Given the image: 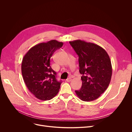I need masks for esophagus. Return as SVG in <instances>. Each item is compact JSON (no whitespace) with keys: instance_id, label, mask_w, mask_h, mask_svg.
Wrapping results in <instances>:
<instances>
[{"instance_id":"34e87169","label":"esophagus","mask_w":132,"mask_h":132,"mask_svg":"<svg viewBox=\"0 0 132 132\" xmlns=\"http://www.w3.org/2000/svg\"><path fill=\"white\" fill-rule=\"evenodd\" d=\"M72 81V79L71 78H68L67 80H66V81L69 82H71Z\"/></svg>"}]
</instances>
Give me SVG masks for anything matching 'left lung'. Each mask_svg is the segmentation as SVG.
Instances as JSON below:
<instances>
[{"instance_id":"left-lung-1","label":"left lung","mask_w":132,"mask_h":132,"mask_svg":"<svg viewBox=\"0 0 132 132\" xmlns=\"http://www.w3.org/2000/svg\"><path fill=\"white\" fill-rule=\"evenodd\" d=\"M79 56V72L82 74L81 88L75 92L85 102L93 101L104 92L111 79V62L100 46L80 39L70 42Z\"/></svg>"}]
</instances>
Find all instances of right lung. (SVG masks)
Here are the masks:
<instances>
[{
	"instance_id": "1",
	"label": "right lung",
	"mask_w": 132,
	"mask_h": 132,
	"mask_svg": "<svg viewBox=\"0 0 132 132\" xmlns=\"http://www.w3.org/2000/svg\"><path fill=\"white\" fill-rule=\"evenodd\" d=\"M63 45L57 40L36 44L24 55L21 72L29 90L42 101L53 98L59 92L61 81L56 79L55 73L50 66V58L54 52Z\"/></svg>"
}]
</instances>
